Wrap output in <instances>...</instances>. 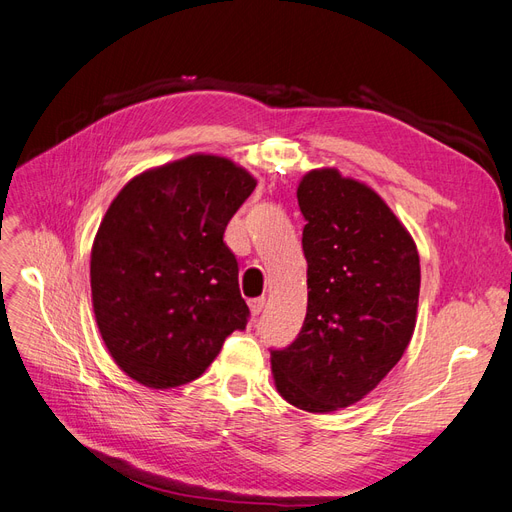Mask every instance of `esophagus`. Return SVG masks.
Masks as SVG:
<instances>
[{"instance_id": "34e87169", "label": "esophagus", "mask_w": 512, "mask_h": 512, "mask_svg": "<svg viewBox=\"0 0 512 512\" xmlns=\"http://www.w3.org/2000/svg\"><path fill=\"white\" fill-rule=\"evenodd\" d=\"M247 305H250V312H252V316H258V314L262 312V307H265V297L250 299V301H247Z\"/></svg>"}]
</instances>
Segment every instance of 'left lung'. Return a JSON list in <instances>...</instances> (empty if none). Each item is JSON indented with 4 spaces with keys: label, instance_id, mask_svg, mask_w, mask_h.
<instances>
[{
    "label": "left lung",
    "instance_id": "obj_1",
    "mask_svg": "<svg viewBox=\"0 0 512 512\" xmlns=\"http://www.w3.org/2000/svg\"><path fill=\"white\" fill-rule=\"evenodd\" d=\"M297 198L307 314L297 339L271 350V367L288 404L333 412L374 391L408 348L421 265L408 230L365 183L312 170Z\"/></svg>",
    "mask_w": 512,
    "mask_h": 512
}]
</instances>
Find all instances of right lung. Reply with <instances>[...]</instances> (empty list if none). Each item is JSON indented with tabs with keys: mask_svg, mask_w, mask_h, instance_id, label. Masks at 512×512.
<instances>
[{
	"mask_svg": "<svg viewBox=\"0 0 512 512\" xmlns=\"http://www.w3.org/2000/svg\"><path fill=\"white\" fill-rule=\"evenodd\" d=\"M254 188L230 160L190 156L134 177L108 207L91 299L108 352L136 382H192L245 329L250 309L224 230Z\"/></svg>",
	"mask_w": 512,
	"mask_h": 512,
	"instance_id": "add662e5",
	"label": "right lung"
}]
</instances>
